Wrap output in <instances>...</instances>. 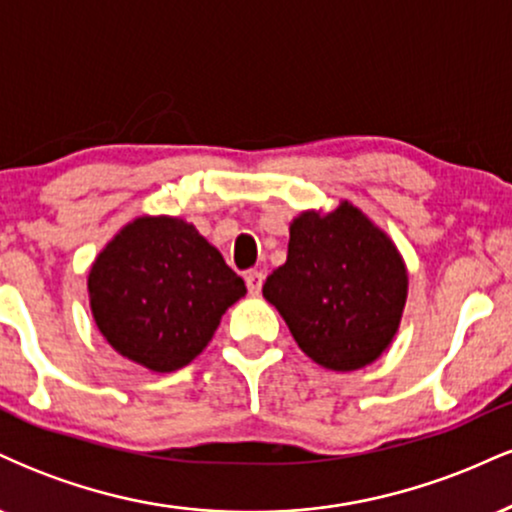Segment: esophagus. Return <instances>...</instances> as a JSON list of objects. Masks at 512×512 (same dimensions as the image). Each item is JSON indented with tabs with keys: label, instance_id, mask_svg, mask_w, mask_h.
Listing matches in <instances>:
<instances>
[{
	"label": "esophagus",
	"instance_id": "34e87169",
	"mask_svg": "<svg viewBox=\"0 0 512 512\" xmlns=\"http://www.w3.org/2000/svg\"><path fill=\"white\" fill-rule=\"evenodd\" d=\"M262 281H264V274L257 272V269H248V272H245V284H248L250 293H260Z\"/></svg>",
	"mask_w": 512,
	"mask_h": 512
}]
</instances>
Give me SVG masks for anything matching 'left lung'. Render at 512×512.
I'll use <instances>...</instances> for the list:
<instances>
[{
  "instance_id": "obj_1",
  "label": "left lung",
  "mask_w": 512,
  "mask_h": 512,
  "mask_svg": "<svg viewBox=\"0 0 512 512\" xmlns=\"http://www.w3.org/2000/svg\"><path fill=\"white\" fill-rule=\"evenodd\" d=\"M298 346L320 366H368L395 337L407 269L390 238L349 202L291 223L289 257L262 286Z\"/></svg>"
}]
</instances>
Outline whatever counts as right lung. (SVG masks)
<instances>
[{
  "instance_id": "obj_1",
  "label": "right lung",
  "mask_w": 512,
  "mask_h": 512,
  "mask_svg": "<svg viewBox=\"0 0 512 512\" xmlns=\"http://www.w3.org/2000/svg\"><path fill=\"white\" fill-rule=\"evenodd\" d=\"M245 281L195 226L144 216L110 240L88 274L98 330L139 366L170 373L202 354Z\"/></svg>"
}]
</instances>
